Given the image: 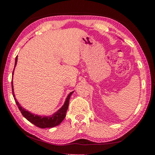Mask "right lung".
I'll use <instances>...</instances> for the list:
<instances>
[{"label":"right lung","instance_id":"obj_1","mask_svg":"<svg viewBox=\"0 0 155 155\" xmlns=\"http://www.w3.org/2000/svg\"><path fill=\"white\" fill-rule=\"evenodd\" d=\"M17 60L18 57H15V67L17 64ZM14 67V68H15ZM14 71H13V74H14ZM12 94L14 96L15 103H16L18 109H20L21 114L24 116L28 121L32 123L36 127H40L41 128H52L56 127V126L61 124V122L64 120L66 115V111L68 108V105H69L70 98L71 96L72 92H70L69 95L68 96L66 100L64 105L60 109H59L56 113H54L53 115H50V116H40V115H37L35 114H33L30 113L29 111H26V109L22 108L20 106V104L18 103L17 100L15 98V95L14 93V88H13V82L12 81Z\"/></svg>","mask_w":155,"mask_h":155}]
</instances>
